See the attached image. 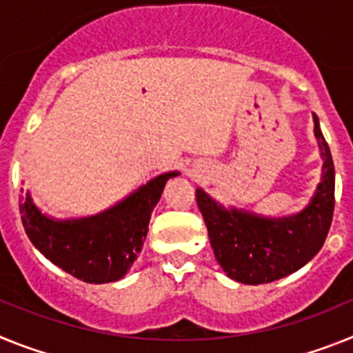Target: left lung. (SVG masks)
<instances>
[{
  "mask_svg": "<svg viewBox=\"0 0 353 353\" xmlns=\"http://www.w3.org/2000/svg\"><path fill=\"white\" fill-rule=\"evenodd\" d=\"M314 137L320 147L321 181L307 206L286 216H263L241 208H225L202 188L197 206L208 228L211 249L222 270L236 283L265 284L293 274L323 247L334 213V161L320 121Z\"/></svg>",
  "mask_w": 353,
  "mask_h": 353,
  "instance_id": "1",
  "label": "left lung"
}]
</instances>
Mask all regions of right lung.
<instances>
[{"mask_svg": "<svg viewBox=\"0 0 353 353\" xmlns=\"http://www.w3.org/2000/svg\"><path fill=\"white\" fill-rule=\"evenodd\" d=\"M177 170L156 176L133 194L92 216L53 219L42 213L30 192L19 201L24 231L46 259L90 284L115 283L130 272L149 231L152 210Z\"/></svg>", "mask_w": 353, "mask_h": 353, "instance_id": "right-lung-1", "label": "right lung"}]
</instances>
